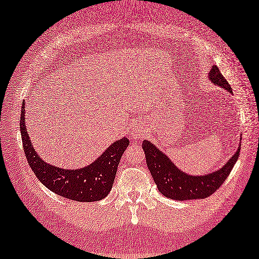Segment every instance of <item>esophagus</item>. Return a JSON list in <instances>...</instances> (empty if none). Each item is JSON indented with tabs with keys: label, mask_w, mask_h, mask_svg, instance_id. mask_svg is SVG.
<instances>
[{
	"label": "esophagus",
	"mask_w": 259,
	"mask_h": 259,
	"mask_svg": "<svg viewBox=\"0 0 259 259\" xmlns=\"http://www.w3.org/2000/svg\"><path fill=\"white\" fill-rule=\"evenodd\" d=\"M133 135H134L135 137H143V136H144V130L140 127V130H137V131L133 132Z\"/></svg>",
	"instance_id": "esophagus-1"
}]
</instances>
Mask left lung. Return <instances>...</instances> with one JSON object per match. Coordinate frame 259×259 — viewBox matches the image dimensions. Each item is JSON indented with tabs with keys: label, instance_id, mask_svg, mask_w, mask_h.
<instances>
[{
	"label": "left lung",
	"instance_id": "1",
	"mask_svg": "<svg viewBox=\"0 0 259 259\" xmlns=\"http://www.w3.org/2000/svg\"><path fill=\"white\" fill-rule=\"evenodd\" d=\"M208 77L214 85L223 87L227 89V92L233 94V89L230 88L225 77L221 75L217 66L211 67ZM142 147L145 153L147 167L152 174V178L154 179L159 191L164 197L178 200V201L204 199L213 194L228 178L238 160L240 152L239 146L235 154L230 157V160L218 171L204 174V176H190L174 165L164 153L156 149V146L151 142L146 140L143 141Z\"/></svg>",
	"mask_w": 259,
	"mask_h": 259
}]
</instances>
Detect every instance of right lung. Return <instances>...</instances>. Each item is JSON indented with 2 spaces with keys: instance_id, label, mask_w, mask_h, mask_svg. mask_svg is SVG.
<instances>
[{
  "instance_id": "obj_1",
  "label": "right lung",
  "mask_w": 259,
  "mask_h": 259,
  "mask_svg": "<svg viewBox=\"0 0 259 259\" xmlns=\"http://www.w3.org/2000/svg\"><path fill=\"white\" fill-rule=\"evenodd\" d=\"M25 104L21 110L20 131L24 154L35 177L45 187L59 196L79 202H93L104 199L112 190L117 166L130 141L120 139L92 164L76 170H67L45 162L31 144L25 127Z\"/></svg>"
}]
</instances>
